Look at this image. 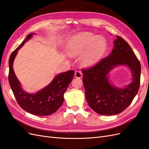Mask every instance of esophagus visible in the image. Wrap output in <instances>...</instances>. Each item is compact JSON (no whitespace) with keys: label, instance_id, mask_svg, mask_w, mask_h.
Returning <instances> with one entry per match:
<instances>
[{"label":"esophagus","instance_id":"esophagus-1","mask_svg":"<svg viewBox=\"0 0 149 149\" xmlns=\"http://www.w3.org/2000/svg\"><path fill=\"white\" fill-rule=\"evenodd\" d=\"M74 76L76 78H81L83 76V74L81 73V71H80L79 70H77L75 71V73H74Z\"/></svg>","mask_w":149,"mask_h":149}]
</instances>
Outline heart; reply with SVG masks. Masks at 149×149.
Segmentation results:
<instances>
[{"label": "heart", "mask_w": 149, "mask_h": 149, "mask_svg": "<svg viewBox=\"0 0 149 149\" xmlns=\"http://www.w3.org/2000/svg\"><path fill=\"white\" fill-rule=\"evenodd\" d=\"M106 40L89 32H81L74 35L70 40L67 52L70 56L82 55L81 63L85 67L97 64L107 50Z\"/></svg>", "instance_id": "obj_1"}]
</instances>
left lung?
<instances>
[{"label": "left lung", "instance_id": "8db88e82", "mask_svg": "<svg viewBox=\"0 0 149 149\" xmlns=\"http://www.w3.org/2000/svg\"><path fill=\"white\" fill-rule=\"evenodd\" d=\"M110 55L97 64L82 70L83 82L88 105L97 113L112 116L120 113L132 102L139 89L141 64L132 48L117 36ZM127 65L132 71V82L124 88L115 87L109 79V72L116 66Z\"/></svg>", "mask_w": 149, "mask_h": 149}]
</instances>
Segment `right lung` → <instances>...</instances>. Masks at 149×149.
<instances>
[{
	"instance_id": "right-lung-1",
	"label": "right lung",
	"mask_w": 149,
	"mask_h": 149,
	"mask_svg": "<svg viewBox=\"0 0 149 149\" xmlns=\"http://www.w3.org/2000/svg\"><path fill=\"white\" fill-rule=\"evenodd\" d=\"M26 36L24 42L13 51L9 58L8 81L19 106L29 113L37 116H47L56 112L64 101V94L73 79L74 71L70 70L57 74L47 86L34 94L25 92L13 71V63L19 49L33 35Z\"/></svg>"
}]
</instances>
